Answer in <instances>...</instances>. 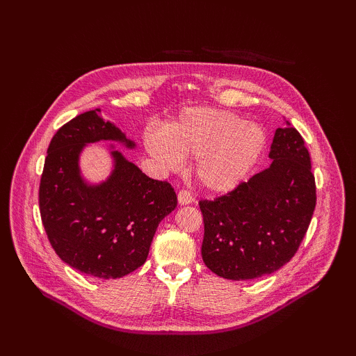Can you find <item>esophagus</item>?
Listing matches in <instances>:
<instances>
[{
  "mask_svg": "<svg viewBox=\"0 0 356 356\" xmlns=\"http://www.w3.org/2000/svg\"><path fill=\"white\" fill-rule=\"evenodd\" d=\"M193 200H195V199H193L190 191L179 190V193H178V203L179 204H190Z\"/></svg>",
  "mask_w": 356,
  "mask_h": 356,
  "instance_id": "1",
  "label": "esophagus"
}]
</instances>
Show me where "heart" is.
Instances as JSON below:
<instances>
[{"label": "heart", "mask_w": 356, "mask_h": 356, "mask_svg": "<svg viewBox=\"0 0 356 356\" xmlns=\"http://www.w3.org/2000/svg\"><path fill=\"white\" fill-rule=\"evenodd\" d=\"M266 144L254 123L233 113L191 108L182 113L165 135L149 134L147 148L165 169L177 170L187 157L196 159V177L209 191H229L250 174Z\"/></svg>", "instance_id": "b5f03b06"}]
</instances>
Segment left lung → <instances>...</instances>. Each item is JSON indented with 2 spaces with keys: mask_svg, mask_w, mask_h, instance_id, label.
I'll return each instance as SVG.
<instances>
[{
  "mask_svg": "<svg viewBox=\"0 0 356 356\" xmlns=\"http://www.w3.org/2000/svg\"><path fill=\"white\" fill-rule=\"evenodd\" d=\"M272 163L213 200H200L202 258L232 281L270 275L297 252L316 204L315 177L303 138L285 122L276 129Z\"/></svg>",
  "mask_w": 356,
  "mask_h": 356,
  "instance_id": "left-lung-1",
  "label": "left lung"
}]
</instances>
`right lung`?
I'll list each match as a JSON object with an SVG mask.
<instances>
[{"mask_svg": "<svg viewBox=\"0 0 356 356\" xmlns=\"http://www.w3.org/2000/svg\"><path fill=\"white\" fill-rule=\"evenodd\" d=\"M99 113L74 117L51 138L40 181V213L62 261L86 275L117 279L145 263L160 221L177 208V195L169 182L147 177L117 149L108 178L101 184L83 179L79 159L86 144L136 147Z\"/></svg>", "mask_w": 356, "mask_h": 356, "instance_id": "1", "label": "right lung"}]
</instances>
